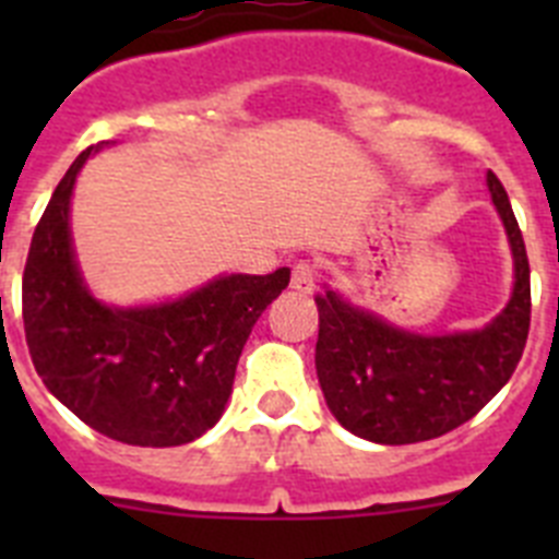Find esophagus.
<instances>
[{
    "instance_id": "obj_1",
    "label": "esophagus",
    "mask_w": 559,
    "mask_h": 559,
    "mask_svg": "<svg viewBox=\"0 0 559 559\" xmlns=\"http://www.w3.org/2000/svg\"><path fill=\"white\" fill-rule=\"evenodd\" d=\"M316 265L310 263V260H299V263L290 269V288L296 290V294H313L316 288Z\"/></svg>"
}]
</instances>
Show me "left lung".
<instances>
[{"label": "left lung", "mask_w": 559, "mask_h": 559, "mask_svg": "<svg viewBox=\"0 0 559 559\" xmlns=\"http://www.w3.org/2000/svg\"><path fill=\"white\" fill-rule=\"evenodd\" d=\"M487 190L510 240L515 285L507 308L481 330L408 333L335 290L316 296L319 386L333 417L355 437L378 445L442 437L476 417L515 372L530 335V260L510 195L492 170Z\"/></svg>", "instance_id": "obj_1"}]
</instances>
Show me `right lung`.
<instances>
[{
  "label": "right lung",
  "mask_w": 559,
  "mask_h": 559,
  "mask_svg": "<svg viewBox=\"0 0 559 559\" xmlns=\"http://www.w3.org/2000/svg\"><path fill=\"white\" fill-rule=\"evenodd\" d=\"M103 145L72 162L33 231L22 276L29 358L88 428L126 445H187L224 414L243 344L290 271L215 276L145 308L103 305L83 283L69 231L78 173Z\"/></svg>",
  "instance_id": "1"
}]
</instances>
